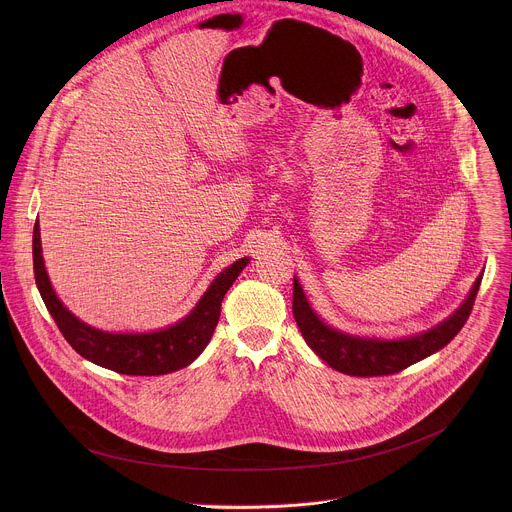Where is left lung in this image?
Listing matches in <instances>:
<instances>
[{
    "label": "left lung",
    "mask_w": 512,
    "mask_h": 512,
    "mask_svg": "<svg viewBox=\"0 0 512 512\" xmlns=\"http://www.w3.org/2000/svg\"><path fill=\"white\" fill-rule=\"evenodd\" d=\"M479 276L467 299L436 327L406 339H370L337 331L311 309L297 278H293V317L313 353L327 365L351 376L396 374L443 349L465 325L481 286Z\"/></svg>",
    "instance_id": "8db88e82"
}]
</instances>
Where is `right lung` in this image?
<instances>
[{
  "label": "right lung",
  "mask_w": 512,
  "mask_h": 512,
  "mask_svg": "<svg viewBox=\"0 0 512 512\" xmlns=\"http://www.w3.org/2000/svg\"><path fill=\"white\" fill-rule=\"evenodd\" d=\"M41 252V232L39 222H35V284L63 337L80 357L90 363L132 376H157L191 365L205 351L215 333L224 295L250 262V258H240L222 270L193 311L175 325L153 333H108L82 323L63 305L49 282Z\"/></svg>",
  "instance_id": "1"
}]
</instances>
